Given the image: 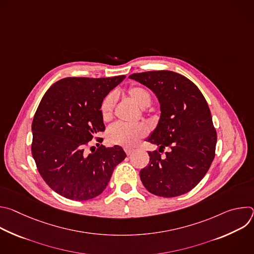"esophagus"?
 Segmentation results:
<instances>
[{
    "instance_id": "34e87169",
    "label": "esophagus",
    "mask_w": 254,
    "mask_h": 254,
    "mask_svg": "<svg viewBox=\"0 0 254 254\" xmlns=\"http://www.w3.org/2000/svg\"><path fill=\"white\" fill-rule=\"evenodd\" d=\"M125 152H126V154L127 155V156H129V155H131L133 152H134V149H132V148H125Z\"/></svg>"
}]
</instances>
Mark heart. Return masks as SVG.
I'll return each instance as SVG.
<instances>
[{
    "instance_id": "1",
    "label": "heart",
    "mask_w": 254,
    "mask_h": 254,
    "mask_svg": "<svg viewBox=\"0 0 254 254\" xmlns=\"http://www.w3.org/2000/svg\"><path fill=\"white\" fill-rule=\"evenodd\" d=\"M129 98L139 107L146 108L152 102V95L148 89L141 86H131L127 90ZM117 102V95L114 92L108 93L101 101L100 114L103 121H110L113 118L114 108ZM148 133L147 128L141 125L131 126L124 123L113 125L107 131V137L112 143L120 144L127 148L135 146L140 138Z\"/></svg>"
}]
</instances>
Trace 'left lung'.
I'll return each mask as SVG.
<instances>
[{
  "instance_id": "1",
  "label": "left lung",
  "mask_w": 254,
  "mask_h": 254,
  "mask_svg": "<svg viewBox=\"0 0 254 254\" xmlns=\"http://www.w3.org/2000/svg\"><path fill=\"white\" fill-rule=\"evenodd\" d=\"M149 87L158 97L161 116L147 141L159 151L148 152L150 162L139 172L146 189L157 196L183 195L198 185L214 157L217 133L208 103L187 77L169 70L128 76ZM169 147L165 157L159 154Z\"/></svg>"
}]
</instances>
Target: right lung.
Here are the masks:
<instances>
[{"label":"right lung","mask_w":254,"mask_h":254,"mask_svg":"<svg viewBox=\"0 0 254 254\" xmlns=\"http://www.w3.org/2000/svg\"><path fill=\"white\" fill-rule=\"evenodd\" d=\"M125 78L66 77L42 97L32 123L31 151L41 177L57 194L75 201L100 195L126 159L120 146L85 151L94 134L105 129L102 99Z\"/></svg>","instance_id":"1"}]
</instances>
